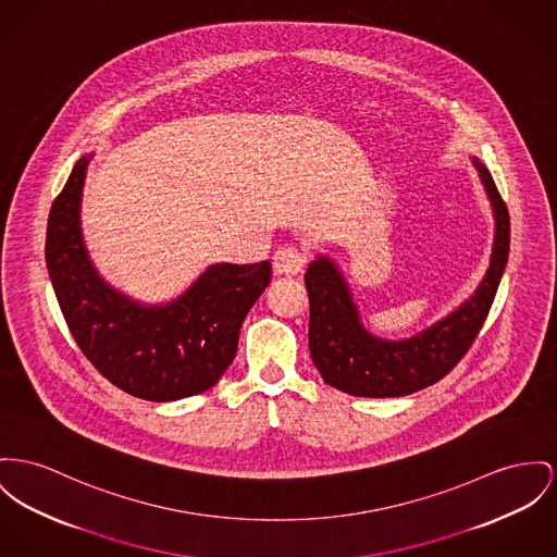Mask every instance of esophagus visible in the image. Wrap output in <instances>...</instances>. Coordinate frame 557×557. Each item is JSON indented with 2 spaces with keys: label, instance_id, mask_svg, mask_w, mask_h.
<instances>
[{
  "label": "esophagus",
  "instance_id": "esophagus-1",
  "mask_svg": "<svg viewBox=\"0 0 557 557\" xmlns=\"http://www.w3.org/2000/svg\"><path fill=\"white\" fill-rule=\"evenodd\" d=\"M306 265V256L297 249V247H278L272 256V268L274 274H287V276H296Z\"/></svg>",
  "mask_w": 557,
  "mask_h": 557
}]
</instances>
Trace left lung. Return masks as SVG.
I'll return each instance as SVG.
<instances>
[{
	"mask_svg": "<svg viewBox=\"0 0 557 557\" xmlns=\"http://www.w3.org/2000/svg\"><path fill=\"white\" fill-rule=\"evenodd\" d=\"M473 164L494 213L490 268L473 296L424 332L408 339L370 334L337 263L325 256L310 261L304 274L310 299L308 346L330 386L371 399L411 395L454 370L480 334L509 258V211L490 171L475 156Z\"/></svg>",
	"mask_w": 557,
	"mask_h": 557,
	"instance_id": "1",
	"label": "left lung"
}]
</instances>
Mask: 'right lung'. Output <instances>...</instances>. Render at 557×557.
I'll return each instance as SVG.
<instances>
[{
    "label": "right lung",
    "instance_id": "add662e5",
    "mask_svg": "<svg viewBox=\"0 0 557 557\" xmlns=\"http://www.w3.org/2000/svg\"><path fill=\"white\" fill-rule=\"evenodd\" d=\"M90 158L75 162L46 232V265L67 327L99 373L133 397L177 401L205 393L232 363L240 325L270 285L272 265L213 263L182 296L156 306L113 289L82 236Z\"/></svg>",
    "mask_w": 557,
    "mask_h": 557
}]
</instances>
